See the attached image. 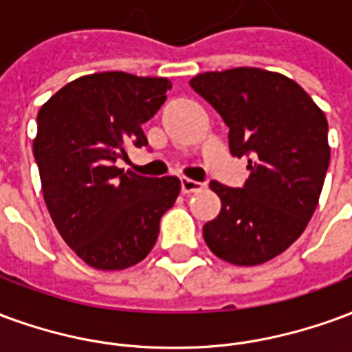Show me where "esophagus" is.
<instances>
[{"mask_svg":"<svg viewBox=\"0 0 352 352\" xmlns=\"http://www.w3.org/2000/svg\"><path fill=\"white\" fill-rule=\"evenodd\" d=\"M201 188H204V184L198 183V181H192V179H186V177L181 179V192L183 194H192V192H198Z\"/></svg>","mask_w":352,"mask_h":352,"instance_id":"34e87169","label":"esophagus"}]
</instances>
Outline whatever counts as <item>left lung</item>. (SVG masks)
Listing matches in <instances>:
<instances>
[{"instance_id": "8db88e82", "label": "left lung", "mask_w": 352, "mask_h": 352, "mask_svg": "<svg viewBox=\"0 0 352 352\" xmlns=\"http://www.w3.org/2000/svg\"><path fill=\"white\" fill-rule=\"evenodd\" d=\"M190 87L228 126L230 153L249 158L243 188L211 181L221 213L204 226L207 247L236 265L287 251L311 221L330 164L328 122L298 82L258 67L199 73Z\"/></svg>"}]
</instances>
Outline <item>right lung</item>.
Wrapping results in <instances>:
<instances>
[{
  "instance_id": "add662e5",
  "label": "right lung",
  "mask_w": 352,
  "mask_h": 352,
  "mask_svg": "<svg viewBox=\"0 0 352 352\" xmlns=\"http://www.w3.org/2000/svg\"><path fill=\"white\" fill-rule=\"evenodd\" d=\"M171 82L124 72L67 82L37 115L34 156L54 226L96 270H126L158 239L160 219L181 192L177 177L116 168L126 146H146L143 124L164 105Z\"/></svg>"
}]
</instances>
